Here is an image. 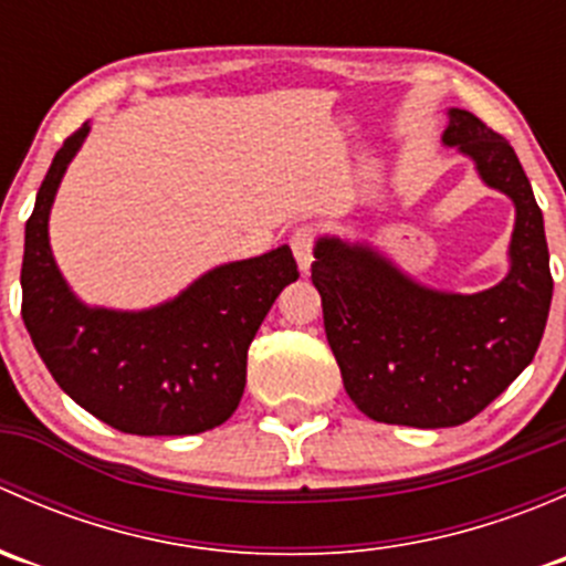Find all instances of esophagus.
<instances>
[{
  "instance_id": "1",
  "label": "esophagus",
  "mask_w": 566,
  "mask_h": 566,
  "mask_svg": "<svg viewBox=\"0 0 566 566\" xmlns=\"http://www.w3.org/2000/svg\"><path fill=\"white\" fill-rule=\"evenodd\" d=\"M290 247H293L301 273H310L312 260H315V256H312V249H315V230H312V227H298V230L293 232V238H290Z\"/></svg>"
}]
</instances>
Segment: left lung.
<instances>
[{"label": "left lung", "mask_w": 566, "mask_h": 566, "mask_svg": "<svg viewBox=\"0 0 566 566\" xmlns=\"http://www.w3.org/2000/svg\"><path fill=\"white\" fill-rule=\"evenodd\" d=\"M443 145L515 202L510 273L495 287H424L367 243L331 235L317 238L312 262L345 391L369 419L421 430L482 413L531 364L553 298L542 210L510 142L476 114L449 108Z\"/></svg>", "instance_id": "obj_1"}]
</instances>
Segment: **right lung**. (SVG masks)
Wrapping results in <instances>:
<instances>
[{
	"label": "right lung",
	"mask_w": 566,
	"mask_h": 566,
	"mask_svg": "<svg viewBox=\"0 0 566 566\" xmlns=\"http://www.w3.org/2000/svg\"><path fill=\"white\" fill-rule=\"evenodd\" d=\"M90 123L56 150L24 232L21 317L60 389L130 436H197L235 413L247 353L276 295L298 279L290 247L227 262L167 304L142 312L87 306L49 247V213Z\"/></svg>",
	"instance_id": "1"
}]
</instances>
